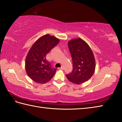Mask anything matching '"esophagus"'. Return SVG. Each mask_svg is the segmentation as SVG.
Segmentation results:
<instances>
[{
	"label": "esophagus",
	"mask_w": 122,
	"mask_h": 122,
	"mask_svg": "<svg viewBox=\"0 0 122 122\" xmlns=\"http://www.w3.org/2000/svg\"><path fill=\"white\" fill-rule=\"evenodd\" d=\"M63 68H64L63 67H61V68H58V69H61H61H63Z\"/></svg>",
	"instance_id": "obj_1"
}]
</instances>
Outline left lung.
I'll return each mask as SVG.
<instances>
[{
  "label": "left lung",
  "instance_id": "1",
  "mask_svg": "<svg viewBox=\"0 0 122 122\" xmlns=\"http://www.w3.org/2000/svg\"><path fill=\"white\" fill-rule=\"evenodd\" d=\"M73 61V71L66 75L68 80L76 84L87 81L95 72V60L87 43L81 38L71 39L68 42Z\"/></svg>",
  "mask_w": 122,
  "mask_h": 122
}]
</instances>
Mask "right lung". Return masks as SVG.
<instances>
[{
	"label": "right lung",
	"mask_w": 122,
	"mask_h": 122,
	"mask_svg": "<svg viewBox=\"0 0 122 122\" xmlns=\"http://www.w3.org/2000/svg\"><path fill=\"white\" fill-rule=\"evenodd\" d=\"M59 39L49 34L41 36L29 49L25 60L27 74L36 83L44 84L53 77L56 69L51 67L46 55L59 42Z\"/></svg>",
	"instance_id": "add662e5"
}]
</instances>
